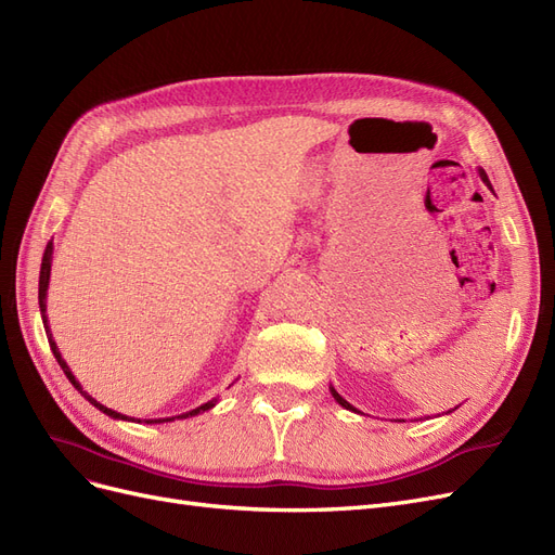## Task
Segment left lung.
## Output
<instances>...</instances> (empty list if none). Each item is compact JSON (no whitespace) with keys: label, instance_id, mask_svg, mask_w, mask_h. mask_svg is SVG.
<instances>
[{"label":"left lung","instance_id":"8db88e82","mask_svg":"<svg viewBox=\"0 0 555 555\" xmlns=\"http://www.w3.org/2000/svg\"><path fill=\"white\" fill-rule=\"evenodd\" d=\"M478 173H480V178H482V182L487 184V188L491 190V182H489V178H487V173H485V169H478ZM491 192H494V190H491ZM330 391H332V396H334V400L340 404V406H345V409H350V412H357V409L350 404V402H347L338 391H336V388L334 386H330Z\"/></svg>","mask_w":555,"mask_h":555}]
</instances>
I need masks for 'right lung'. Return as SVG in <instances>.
<instances>
[{
  "label": "right lung",
  "mask_w": 555,
  "mask_h": 555,
  "mask_svg": "<svg viewBox=\"0 0 555 555\" xmlns=\"http://www.w3.org/2000/svg\"><path fill=\"white\" fill-rule=\"evenodd\" d=\"M52 251H54V244L52 242H48V246H46V254H43V262H40V276H38V306H40V318H43V324H46V334H48V340H50V347H52V354H54V359L59 361V365H61V371L66 373V377L70 379V384L77 388V391L85 396L95 409H100L102 414H107V416H112L114 421H134V418H130V416H122V414H118V412H114V409H107L105 404H100L95 398H91L85 388H81V384L75 379V375H73V371L68 367V363L61 359V352H59V347H56V343H54V338H52V332H50V326H48V315H46V309H48V285H50V270H52ZM217 404V398L215 400H210V402H205V404H201V406H196V409H192V412H184V414H180V416H171V418H151V421H146V423H169V421H176V418H192V416H198V414H203V412H208V409H212ZM137 423H141V421H137Z\"/></svg>",
  "instance_id": "obj_1"
}]
</instances>
